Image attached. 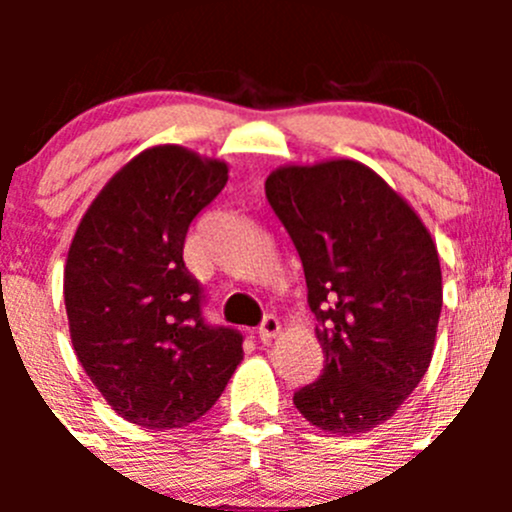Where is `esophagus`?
I'll list each match as a JSON object with an SVG mask.
<instances>
[{
	"mask_svg": "<svg viewBox=\"0 0 512 512\" xmlns=\"http://www.w3.org/2000/svg\"><path fill=\"white\" fill-rule=\"evenodd\" d=\"M277 334H280V319H277L275 314H265L260 327H257V337H260L262 344H267L270 339H275Z\"/></svg>",
	"mask_w": 512,
	"mask_h": 512,
	"instance_id": "1",
	"label": "esophagus"
}]
</instances>
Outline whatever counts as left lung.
<instances>
[{
  "mask_svg": "<svg viewBox=\"0 0 512 512\" xmlns=\"http://www.w3.org/2000/svg\"><path fill=\"white\" fill-rule=\"evenodd\" d=\"M267 203L292 237L324 369L294 391L312 426L356 436L396 414L426 374L441 317V262L426 225L356 160L277 168Z\"/></svg>",
  "mask_w": 512,
  "mask_h": 512,
  "instance_id": "1",
  "label": "left lung"
}]
</instances>
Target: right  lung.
Wrapping results in <instances>:
<instances>
[{
	"instance_id": "right-lung-1",
	"label": "right lung",
	"mask_w": 512,
	"mask_h": 512,
	"mask_svg": "<svg viewBox=\"0 0 512 512\" xmlns=\"http://www.w3.org/2000/svg\"><path fill=\"white\" fill-rule=\"evenodd\" d=\"M227 183L223 160L156 146L123 165L81 218L64 270L81 366L116 414L163 431L213 409L242 359V334L203 317L188 227Z\"/></svg>"
}]
</instances>
